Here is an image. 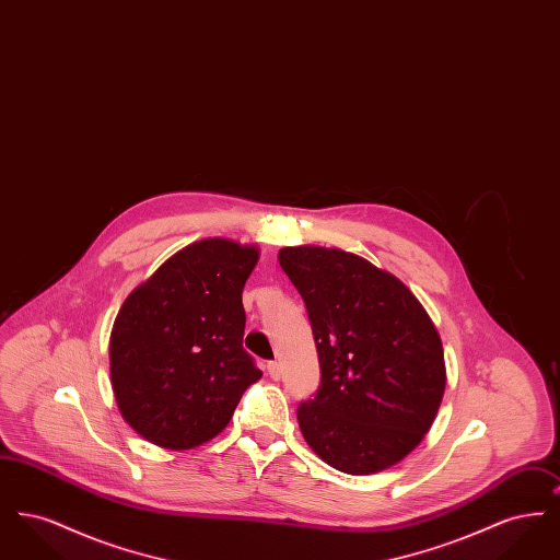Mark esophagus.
<instances>
[{
  "label": "esophagus",
  "mask_w": 560,
  "mask_h": 560,
  "mask_svg": "<svg viewBox=\"0 0 560 560\" xmlns=\"http://www.w3.org/2000/svg\"><path fill=\"white\" fill-rule=\"evenodd\" d=\"M267 372L272 380H279V377H281V368H279V363H277V361H268Z\"/></svg>",
  "instance_id": "esophagus-1"
}]
</instances>
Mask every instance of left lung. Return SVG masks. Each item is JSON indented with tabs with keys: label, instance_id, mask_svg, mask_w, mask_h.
<instances>
[{
	"label": "left lung",
	"instance_id": "obj_1",
	"mask_svg": "<svg viewBox=\"0 0 560 560\" xmlns=\"http://www.w3.org/2000/svg\"><path fill=\"white\" fill-rule=\"evenodd\" d=\"M279 265L302 295L320 384L298 424L323 462L372 475L413 452L445 390L432 320L397 277L342 249L283 247Z\"/></svg>",
	"mask_w": 560,
	"mask_h": 560
}]
</instances>
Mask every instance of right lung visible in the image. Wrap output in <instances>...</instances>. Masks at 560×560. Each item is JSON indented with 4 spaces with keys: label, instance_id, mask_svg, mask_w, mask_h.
Here are the masks:
<instances>
[{
    "label": "right lung",
    "instance_id": "obj_1",
    "mask_svg": "<svg viewBox=\"0 0 560 560\" xmlns=\"http://www.w3.org/2000/svg\"><path fill=\"white\" fill-rule=\"evenodd\" d=\"M254 245L190 243L124 302L110 331V380L124 420L165 450H190L231 422L262 377L243 348V285Z\"/></svg>",
    "mask_w": 560,
    "mask_h": 560
}]
</instances>
